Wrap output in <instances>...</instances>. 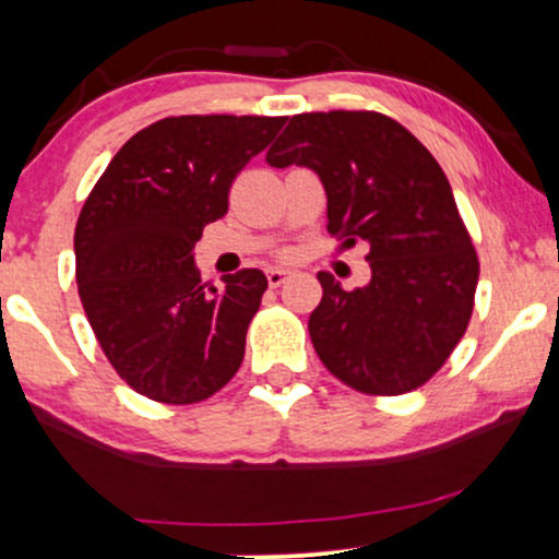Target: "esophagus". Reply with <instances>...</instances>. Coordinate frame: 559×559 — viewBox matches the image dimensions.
I'll return each instance as SVG.
<instances>
[{"label": "esophagus", "instance_id": "34e87169", "mask_svg": "<svg viewBox=\"0 0 559 559\" xmlns=\"http://www.w3.org/2000/svg\"><path fill=\"white\" fill-rule=\"evenodd\" d=\"M292 275H294L292 267H271V271H267V284L281 286L284 281L292 278Z\"/></svg>", "mask_w": 559, "mask_h": 559}]
</instances>
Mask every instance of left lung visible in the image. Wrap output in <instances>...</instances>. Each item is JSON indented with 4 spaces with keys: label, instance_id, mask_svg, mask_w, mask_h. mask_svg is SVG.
<instances>
[{
    "label": "left lung",
    "instance_id": "8db88e82",
    "mask_svg": "<svg viewBox=\"0 0 559 559\" xmlns=\"http://www.w3.org/2000/svg\"><path fill=\"white\" fill-rule=\"evenodd\" d=\"M273 168H310L329 197V230L368 241L370 281L346 292L320 271L310 316L318 357L346 386H423L467 329L478 258L431 152L381 112H305L267 150Z\"/></svg>",
    "mask_w": 559,
    "mask_h": 559
}]
</instances>
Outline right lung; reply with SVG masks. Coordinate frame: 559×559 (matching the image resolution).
<instances>
[{
  "label": "right lung",
  "mask_w": 559,
  "mask_h": 559,
  "mask_svg": "<svg viewBox=\"0 0 559 559\" xmlns=\"http://www.w3.org/2000/svg\"><path fill=\"white\" fill-rule=\"evenodd\" d=\"M286 118L181 115L120 146L75 226V281L96 342L131 389L165 404L213 396L243 360L267 288L243 267L202 286L194 243Z\"/></svg>",
  "instance_id": "right-lung-1"
}]
</instances>
